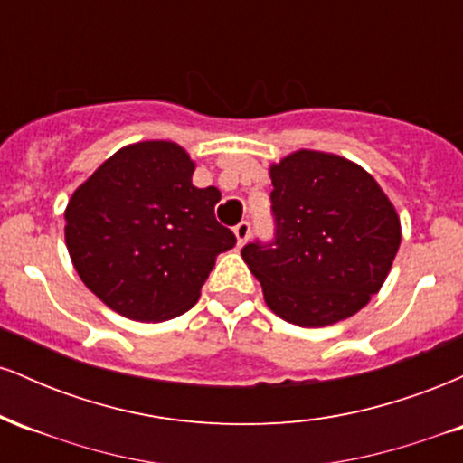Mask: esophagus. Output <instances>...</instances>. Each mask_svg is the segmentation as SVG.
I'll use <instances>...</instances> for the list:
<instances>
[{"mask_svg": "<svg viewBox=\"0 0 463 463\" xmlns=\"http://www.w3.org/2000/svg\"><path fill=\"white\" fill-rule=\"evenodd\" d=\"M235 237H237V243L239 246H243V243L250 239V224L248 222H239L235 226Z\"/></svg>", "mask_w": 463, "mask_h": 463, "instance_id": "esophagus-1", "label": "esophagus"}]
</instances>
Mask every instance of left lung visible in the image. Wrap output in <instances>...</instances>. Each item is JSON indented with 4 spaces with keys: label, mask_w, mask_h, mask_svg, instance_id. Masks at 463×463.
Listing matches in <instances>:
<instances>
[{
    "label": "left lung",
    "mask_w": 463,
    "mask_h": 463,
    "mask_svg": "<svg viewBox=\"0 0 463 463\" xmlns=\"http://www.w3.org/2000/svg\"><path fill=\"white\" fill-rule=\"evenodd\" d=\"M268 169L276 241L241 250L265 305L302 328L354 316L379 294L396 259V206L372 174L339 154L296 150Z\"/></svg>",
    "instance_id": "8db88e82"
}]
</instances>
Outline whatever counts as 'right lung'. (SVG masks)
Listing matches in <instances>:
<instances>
[{"mask_svg":"<svg viewBox=\"0 0 463 463\" xmlns=\"http://www.w3.org/2000/svg\"><path fill=\"white\" fill-rule=\"evenodd\" d=\"M183 146H124L73 191L65 243L82 283L109 309L137 322L183 316L200 298L217 254L237 239L217 224L215 187H195Z\"/></svg>","mask_w":463,"mask_h":463,"instance_id":"add662e5","label":"right lung"}]
</instances>
